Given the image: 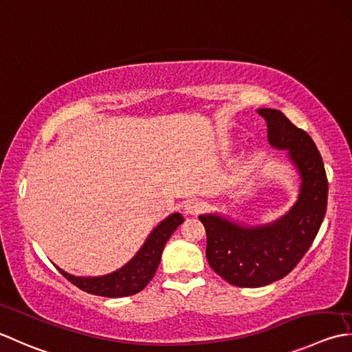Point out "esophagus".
<instances>
[{
  "instance_id": "34e87169",
  "label": "esophagus",
  "mask_w": 352,
  "mask_h": 352,
  "mask_svg": "<svg viewBox=\"0 0 352 352\" xmlns=\"http://www.w3.org/2000/svg\"><path fill=\"white\" fill-rule=\"evenodd\" d=\"M203 208H204V203L198 198H190L184 203V210L186 213H190V215H195V213L201 212Z\"/></svg>"
}]
</instances>
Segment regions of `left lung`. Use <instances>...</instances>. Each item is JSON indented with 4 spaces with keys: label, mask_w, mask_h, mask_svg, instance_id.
Listing matches in <instances>:
<instances>
[{
    "label": "left lung",
    "mask_w": 352,
    "mask_h": 352,
    "mask_svg": "<svg viewBox=\"0 0 352 352\" xmlns=\"http://www.w3.org/2000/svg\"><path fill=\"white\" fill-rule=\"evenodd\" d=\"M272 146L287 149L302 178L298 203L276 223L244 227L217 215H201L208 235L206 258L213 272L235 287L256 288L287 276L318 235L328 203L322 155L311 137L278 109L263 108Z\"/></svg>",
    "instance_id": "1"
}]
</instances>
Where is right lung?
<instances>
[{
	"mask_svg": "<svg viewBox=\"0 0 352 352\" xmlns=\"http://www.w3.org/2000/svg\"><path fill=\"white\" fill-rule=\"evenodd\" d=\"M183 221L184 218L182 217V213H172L170 217L155 227L139 253L126 265H123L111 274H107V276L79 278L60 270V268H58V270L73 285L89 294L103 296V298L133 296L142 292L149 284V280L154 278L157 267L160 264L164 244Z\"/></svg>",
	"mask_w": 352,
	"mask_h": 352,
	"instance_id": "add662e5",
	"label": "right lung"
}]
</instances>
